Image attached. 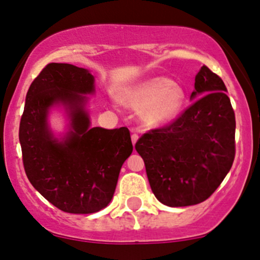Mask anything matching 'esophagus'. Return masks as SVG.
<instances>
[{
  "label": "esophagus",
  "mask_w": 260,
  "mask_h": 260,
  "mask_svg": "<svg viewBox=\"0 0 260 260\" xmlns=\"http://www.w3.org/2000/svg\"><path fill=\"white\" fill-rule=\"evenodd\" d=\"M131 138H132V144H133V145H136L137 140H138L139 137H138V134H137V133H133V134H132V137H131Z\"/></svg>",
  "instance_id": "1"
}]
</instances>
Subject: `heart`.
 <instances>
[{"instance_id":"b5f03b06","label":"heart","mask_w":260,"mask_h":260,"mask_svg":"<svg viewBox=\"0 0 260 260\" xmlns=\"http://www.w3.org/2000/svg\"><path fill=\"white\" fill-rule=\"evenodd\" d=\"M186 90L168 77H153L137 83L123 94L127 105L140 110V118L149 127L171 123L186 104Z\"/></svg>"}]
</instances>
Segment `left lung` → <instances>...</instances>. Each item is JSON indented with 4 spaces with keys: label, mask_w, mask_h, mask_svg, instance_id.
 <instances>
[{
    "label": "left lung",
    "mask_w": 260,
    "mask_h": 260,
    "mask_svg": "<svg viewBox=\"0 0 260 260\" xmlns=\"http://www.w3.org/2000/svg\"><path fill=\"white\" fill-rule=\"evenodd\" d=\"M222 79L203 66L192 105L169 126L136 143L151 190L168 207L199 204L213 194L235 159V112Z\"/></svg>",
    "instance_id": "obj_1"
}]
</instances>
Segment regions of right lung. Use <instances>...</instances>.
I'll return each instance as SVG.
<instances>
[{"label": "right lung", "mask_w": 260, "mask_h": 260, "mask_svg": "<svg viewBox=\"0 0 260 260\" xmlns=\"http://www.w3.org/2000/svg\"><path fill=\"white\" fill-rule=\"evenodd\" d=\"M94 76L85 68L49 63L26 92L20 118L23 165L32 187L59 210L92 214L111 202L118 175L133 145L128 128L90 126L88 94ZM62 106L69 131L57 139L48 124L49 110Z\"/></svg>", "instance_id": "1"}]
</instances>
